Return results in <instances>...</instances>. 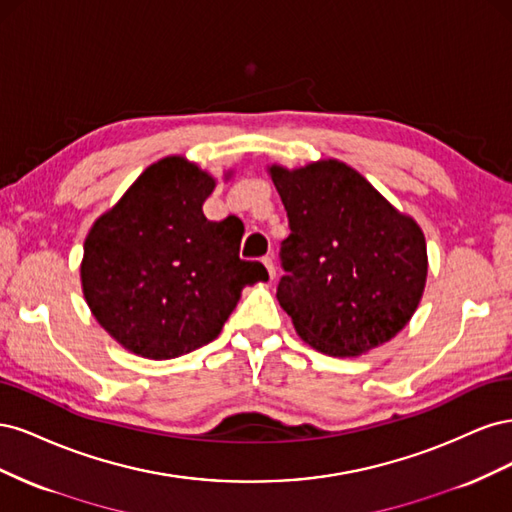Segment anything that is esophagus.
I'll use <instances>...</instances> for the list:
<instances>
[{"mask_svg":"<svg viewBox=\"0 0 512 512\" xmlns=\"http://www.w3.org/2000/svg\"><path fill=\"white\" fill-rule=\"evenodd\" d=\"M262 265L267 267L271 280H275V262H273V258H271V256H265V258H262Z\"/></svg>","mask_w":512,"mask_h":512,"instance_id":"esophagus-1","label":"esophagus"}]
</instances>
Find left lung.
Here are the masks:
<instances>
[{
    "instance_id": "obj_1",
    "label": "left lung",
    "mask_w": 512,
    "mask_h": 512,
    "mask_svg": "<svg viewBox=\"0 0 512 512\" xmlns=\"http://www.w3.org/2000/svg\"><path fill=\"white\" fill-rule=\"evenodd\" d=\"M271 179L288 213L277 301L309 346L356 356L389 342L412 318L427 277L418 224L337 160Z\"/></svg>"
}]
</instances>
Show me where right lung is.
Returning <instances> with one entry per match:
<instances>
[{
    "label": "right lung",
    "instance_id": "obj_1",
    "mask_svg": "<svg viewBox=\"0 0 512 512\" xmlns=\"http://www.w3.org/2000/svg\"><path fill=\"white\" fill-rule=\"evenodd\" d=\"M215 181L183 158L138 177L85 239L81 280L91 314L147 359H175L220 335L247 284L269 280L241 260V224L205 218Z\"/></svg>",
    "mask_w": 512,
    "mask_h": 512
}]
</instances>
